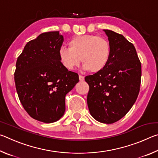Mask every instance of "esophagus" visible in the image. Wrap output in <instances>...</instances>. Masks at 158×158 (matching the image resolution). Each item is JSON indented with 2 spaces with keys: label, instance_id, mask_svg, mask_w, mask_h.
Returning a JSON list of instances; mask_svg holds the SVG:
<instances>
[{
  "label": "esophagus",
  "instance_id": "1",
  "mask_svg": "<svg viewBox=\"0 0 158 158\" xmlns=\"http://www.w3.org/2000/svg\"><path fill=\"white\" fill-rule=\"evenodd\" d=\"M79 80L80 81H84V76H82V75H79Z\"/></svg>",
  "mask_w": 158,
  "mask_h": 158
}]
</instances>
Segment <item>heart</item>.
<instances>
[{"label": "heart", "instance_id": "obj_1", "mask_svg": "<svg viewBox=\"0 0 158 158\" xmlns=\"http://www.w3.org/2000/svg\"><path fill=\"white\" fill-rule=\"evenodd\" d=\"M68 47L60 48L58 58L61 65L69 70L78 66L81 58L85 69L97 73L105 69L110 60V42L98 35L74 36L68 41Z\"/></svg>", "mask_w": 158, "mask_h": 158}]
</instances>
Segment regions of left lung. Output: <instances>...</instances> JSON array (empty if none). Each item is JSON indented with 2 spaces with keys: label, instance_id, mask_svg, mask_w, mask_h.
Segmentation results:
<instances>
[{
  "label": "left lung",
  "instance_id": "left-lung-1",
  "mask_svg": "<svg viewBox=\"0 0 158 158\" xmlns=\"http://www.w3.org/2000/svg\"><path fill=\"white\" fill-rule=\"evenodd\" d=\"M111 52L105 69L85 77L89 85L87 103L91 116L100 123L119 121L132 108L140 90L141 65L135 47L121 34L104 30Z\"/></svg>",
  "mask_w": 158,
  "mask_h": 158
}]
</instances>
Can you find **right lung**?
I'll return each instance as SVG.
<instances>
[{
    "label": "right lung",
    "instance_id": "right-lung-1",
    "mask_svg": "<svg viewBox=\"0 0 158 158\" xmlns=\"http://www.w3.org/2000/svg\"><path fill=\"white\" fill-rule=\"evenodd\" d=\"M63 36L58 31L40 35L29 41L17 58L15 82L21 105L30 116L51 123L65 110V95L79 82L78 74L60 63Z\"/></svg>",
    "mask_w": 158,
    "mask_h": 158
}]
</instances>
